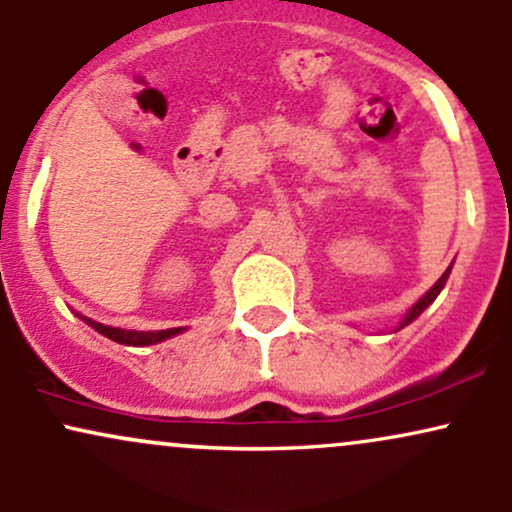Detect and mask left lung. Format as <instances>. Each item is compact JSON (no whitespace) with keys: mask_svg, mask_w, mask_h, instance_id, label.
I'll use <instances>...</instances> for the list:
<instances>
[{"mask_svg":"<svg viewBox=\"0 0 512 512\" xmlns=\"http://www.w3.org/2000/svg\"><path fill=\"white\" fill-rule=\"evenodd\" d=\"M450 269H452V264H450V267H448V269H445V272H443V276H440V279L436 281V284H433V286H431V289H428V291L424 293V296H421V298H419V301H416L414 305H411V308H409V313H407V315H404V320H402V322H399V325H397V330H402V327H407V325H409V322H414V320H416V317H419L421 313H424V310L428 308V305H431L433 301H436V298H438V293H440V291H443L445 281H448V276H450Z\"/></svg>","mask_w":512,"mask_h":512,"instance_id":"8db88e82","label":"left lung"}]
</instances>
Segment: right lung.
<instances>
[{
	"instance_id": "add662e5",
	"label": "right lung",
	"mask_w": 512,
	"mask_h": 512,
	"mask_svg": "<svg viewBox=\"0 0 512 512\" xmlns=\"http://www.w3.org/2000/svg\"><path fill=\"white\" fill-rule=\"evenodd\" d=\"M81 320H84L86 325H91L96 332H101L103 337L113 339V342H117V344H127V346L158 344V342H166V339H170V337H175V334L185 332L182 327H170V330H156V332H137V330H120V327L103 325V322L88 320V317H81Z\"/></svg>"
}]
</instances>
